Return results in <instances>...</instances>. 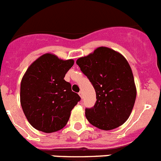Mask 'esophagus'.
Returning <instances> with one entry per match:
<instances>
[{
    "label": "esophagus",
    "instance_id": "esophagus-1",
    "mask_svg": "<svg viewBox=\"0 0 161 161\" xmlns=\"http://www.w3.org/2000/svg\"><path fill=\"white\" fill-rule=\"evenodd\" d=\"M79 95H80V97H81V99H82V98H83V93H82L81 91H80V93H79Z\"/></svg>",
    "mask_w": 161,
    "mask_h": 161
}]
</instances>
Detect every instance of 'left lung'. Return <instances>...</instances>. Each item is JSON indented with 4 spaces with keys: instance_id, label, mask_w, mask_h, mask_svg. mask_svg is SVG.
<instances>
[{
    "instance_id": "1",
    "label": "left lung",
    "mask_w": 161,
    "mask_h": 161,
    "mask_svg": "<svg viewBox=\"0 0 161 161\" xmlns=\"http://www.w3.org/2000/svg\"><path fill=\"white\" fill-rule=\"evenodd\" d=\"M76 64L96 92L95 104L86 109L88 121L103 130L122 125L130 117L137 95L134 75L125 58L102 46L78 58Z\"/></svg>"
}]
</instances>
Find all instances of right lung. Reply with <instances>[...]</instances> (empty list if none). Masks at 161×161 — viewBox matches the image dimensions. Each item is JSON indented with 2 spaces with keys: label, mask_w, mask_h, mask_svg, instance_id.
Masks as SVG:
<instances>
[{
  "label": "right lung",
  "mask_w": 161,
  "mask_h": 161,
  "mask_svg": "<svg viewBox=\"0 0 161 161\" xmlns=\"http://www.w3.org/2000/svg\"><path fill=\"white\" fill-rule=\"evenodd\" d=\"M74 64L73 59H60L45 53L26 71L20 86V103L31 125L45 133L62 130L71 110L80 100L64 80Z\"/></svg>",
  "instance_id": "right-lung-1"
}]
</instances>
